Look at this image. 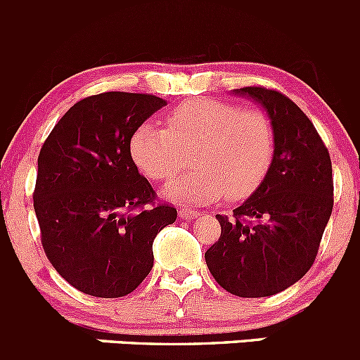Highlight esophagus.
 <instances>
[{
	"label": "esophagus",
	"instance_id": "34e87169",
	"mask_svg": "<svg viewBox=\"0 0 360 360\" xmlns=\"http://www.w3.org/2000/svg\"><path fill=\"white\" fill-rule=\"evenodd\" d=\"M179 217L184 220H192L195 219V217H199V212H195V210H191V208H180Z\"/></svg>",
	"mask_w": 360,
	"mask_h": 360
}]
</instances>
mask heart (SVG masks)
Instances as JSON below:
<instances>
[{"label":"heart","mask_w":360,"mask_h":360,"mask_svg":"<svg viewBox=\"0 0 360 360\" xmlns=\"http://www.w3.org/2000/svg\"><path fill=\"white\" fill-rule=\"evenodd\" d=\"M275 148V127L264 112L206 98L166 113L165 127L141 124L129 140L131 159L152 181L172 179L191 154L194 169L166 187L168 198L185 205L248 198L268 176Z\"/></svg>","instance_id":"heart-1"}]
</instances>
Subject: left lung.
I'll return each instance as SVG.
<instances>
[{
  "instance_id": "left-lung-1",
  "label": "left lung",
  "mask_w": 360,
  "mask_h": 360,
  "mask_svg": "<svg viewBox=\"0 0 360 360\" xmlns=\"http://www.w3.org/2000/svg\"><path fill=\"white\" fill-rule=\"evenodd\" d=\"M261 103L275 127V159L233 215H217L220 238L205 252L210 273L240 297L278 294L308 273L333 212L330 155L311 120L285 94L236 89Z\"/></svg>"
}]
</instances>
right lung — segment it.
Masks as SVG:
<instances>
[{"mask_svg": "<svg viewBox=\"0 0 360 360\" xmlns=\"http://www.w3.org/2000/svg\"><path fill=\"white\" fill-rule=\"evenodd\" d=\"M166 105L136 92H101L75 103L38 155L34 213L41 245L70 285L94 297L133 292L154 266L152 243L176 208L138 173L134 129Z\"/></svg>", "mask_w": 360, "mask_h": 360, "instance_id": "1", "label": "right lung"}]
</instances>
